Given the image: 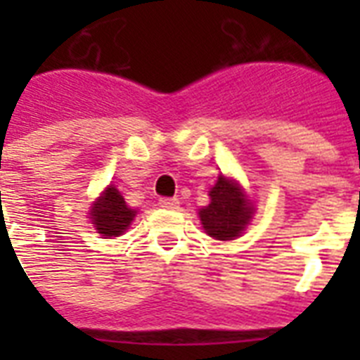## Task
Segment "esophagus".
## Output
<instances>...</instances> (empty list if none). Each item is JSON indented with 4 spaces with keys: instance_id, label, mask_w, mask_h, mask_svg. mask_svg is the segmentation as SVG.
<instances>
[{
    "instance_id": "34e87169",
    "label": "esophagus",
    "mask_w": 360,
    "mask_h": 360,
    "mask_svg": "<svg viewBox=\"0 0 360 360\" xmlns=\"http://www.w3.org/2000/svg\"><path fill=\"white\" fill-rule=\"evenodd\" d=\"M158 203H160V205L166 209L179 207V200H177V198H160V200H158Z\"/></svg>"
}]
</instances>
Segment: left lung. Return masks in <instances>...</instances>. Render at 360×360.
Masks as SVG:
<instances>
[{
	"mask_svg": "<svg viewBox=\"0 0 360 360\" xmlns=\"http://www.w3.org/2000/svg\"><path fill=\"white\" fill-rule=\"evenodd\" d=\"M211 203L200 211V220L209 236L219 240L239 237L252 219V207L237 183L219 175L217 185L209 192Z\"/></svg>",
	"mask_w": 360,
	"mask_h": 360,
	"instance_id": "obj_1",
	"label": "left lung"
}]
</instances>
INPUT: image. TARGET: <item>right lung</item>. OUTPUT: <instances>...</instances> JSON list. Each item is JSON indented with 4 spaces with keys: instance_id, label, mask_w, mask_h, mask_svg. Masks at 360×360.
Here are the masks:
<instances>
[{
    "instance_id": "obj_1",
    "label": "right lung",
    "mask_w": 360,
    "mask_h": 360,
    "mask_svg": "<svg viewBox=\"0 0 360 360\" xmlns=\"http://www.w3.org/2000/svg\"><path fill=\"white\" fill-rule=\"evenodd\" d=\"M91 222L103 233L104 239L121 236L130 226L132 219L136 217L134 209L127 207L124 198L121 196L120 191L114 186H108L103 196L98 198V202L93 203L91 209Z\"/></svg>"
}]
</instances>
